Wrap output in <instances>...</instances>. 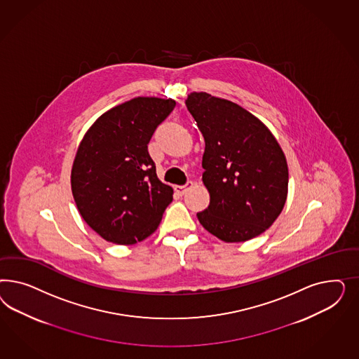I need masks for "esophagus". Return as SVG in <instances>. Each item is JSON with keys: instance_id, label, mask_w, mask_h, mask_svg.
I'll list each match as a JSON object with an SVG mask.
<instances>
[{"instance_id": "esophagus-1", "label": "esophagus", "mask_w": 359, "mask_h": 359, "mask_svg": "<svg viewBox=\"0 0 359 359\" xmlns=\"http://www.w3.org/2000/svg\"><path fill=\"white\" fill-rule=\"evenodd\" d=\"M192 185H194V182H192V180H188L184 185H175V191H176L179 195L183 196L185 192H187V189L191 188Z\"/></svg>"}]
</instances>
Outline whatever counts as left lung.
<instances>
[{"label": "left lung", "instance_id": "8db88e82", "mask_svg": "<svg viewBox=\"0 0 359 359\" xmlns=\"http://www.w3.org/2000/svg\"><path fill=\"white\" fill-rule=\"evenodd\" d=\"M205 141L203 182L210 203L200 224L225 242H245L271 226L288 189L287 161L271 131L237 104L194 92L185 100Z\"/></svg>", "mask_w": 359, "mask_h": 359}]
</instances>
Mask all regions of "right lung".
Here are the masks:
<instances>
[{
  "label": "right lung",
  "instance_id": "1",
  "mask_svg": "<svg viewBox=\"0 0 359 359\" xmlns=\"http://www.w3.org/2000/svg\"><path fill=\"white\" fill-rule=\"evenodd\" d=\"M174 100L135 97L98 117L77 149L71 172L77 209L104 239L134 245L159 226L174 191L158 179L147 144Z\"/></svg>",
  "mask_w": 359,
  "mask_h": 359
}]
</instances>
